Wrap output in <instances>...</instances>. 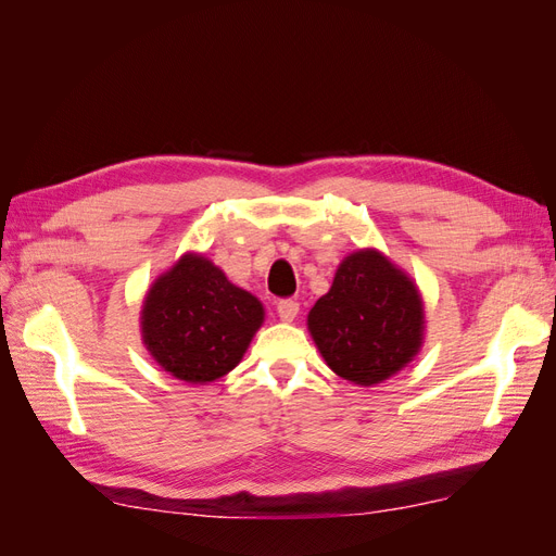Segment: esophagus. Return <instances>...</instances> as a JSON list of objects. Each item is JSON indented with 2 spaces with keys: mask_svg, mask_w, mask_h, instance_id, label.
Here are the masks:
<instances>
[{
  "mask_svg": "<svg viewBox=\"0 0 556 556\" xmlns=\"http://www.w3.org/2000/svg\"><path fill=\"white\" fill-rule=\"evenodd\" d=\"M298 312H301V305L293 298H287V301H279L277 303V315L281 317V321H293L298 317Z\"/></svg>",
  "mask_w": 556,
  "mask_h": 556,
  "instance_id": "obj_1",
  "label": "esophagus"
}]
</instances>
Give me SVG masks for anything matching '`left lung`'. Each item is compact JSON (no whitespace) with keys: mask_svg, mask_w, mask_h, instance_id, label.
Listing matches in <instances>:
<instances>
[{"mask_svg":"<svg viewBox=\"0 0 556 556\" xmlns=\"http://www.w3.org/2000/svg\"><path fill=\"white\" fill-rule=\"evenodd\" d=\"M307 329L333 374L378 386L400 374L422 345L418 287L376 249L350 253L331 289L309 309Z\"/></svg>","mask_w":556,"mask_h":556,"instance_id":"obj_1","label":"left lung"}]
</instances>
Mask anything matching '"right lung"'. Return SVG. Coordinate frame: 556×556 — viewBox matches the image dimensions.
Listing matches in <instances>:
<instances>
[{
  "label": "right lung",
  "instance_id": "add662e5",
  "mask_svg": "<svg viewBox=\"0 0 556 556\" xmlns=\"http://www.w3.org/2000/svg\"><path fill=\"white\" fill-rule=\"evenodd\" d=\"M265 309L204 255L182 258L152 283L140 312L142 343L178 380L204 386L244 357Z\"/></svg>",
  "mask_w": 556,
  "mask_h": 556
}]
</instances>
